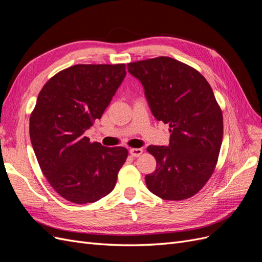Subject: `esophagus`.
<instances>
[{
    "mask_svg": "<svg viewBox=\"0 0 262 262\" xmlns=\"http://www.w3.org/2000/svg\"><path fill=\"white\" fill-rule=\"evenodd\" d=\"M129 152H130L131 156L139 157V156H141L142 153H143V149H142V148H130Z\"/></svg>",
    "mask_w": 262,
    "mask_h": 262,
    "instance_id": "34e87169",
    "label": "esophagus"
}]
</instances>
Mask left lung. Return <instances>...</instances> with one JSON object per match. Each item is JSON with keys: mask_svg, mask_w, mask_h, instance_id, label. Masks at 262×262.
I'll return each instance as SVG.
<instances>
[{"mask_svg": "<svg viewBox=\"0 0 262 262\" xmlns=\"http://www.w3.org/2000/svg\"><path fill=\"white\" fill-rule=\"evenodd\" d=\"M143 85L156 120L169 124L168 146L149 145L156 169L145 176L148 190L164 200H184L207 184L223 139V115L208 81L169 57L126 64Z\"/></svg>", "mask_w": 262, "mask_h": 262, "instance_id": "obj_1", "label": "left lung"}]
</instances>
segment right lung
<instances>
[{
	"label": "right lung",
	"mask_w": 262,
	"mask_h": 262,
	"mask_svg": "<svg viewBox=\"0 0 262 262\" xmlns=\"http://www.w3.org/2000/svg\"><path fill=\"white\" fill-rule=\"evenodd\" d=\"M126 72L124 64H76L45 84L29 119L31 145L45 177L66 200L93 203L114 190L128 149L84 136L100 119Z\"/></svg>",
	"instance_id": "add662e5"
}]
</instances>
